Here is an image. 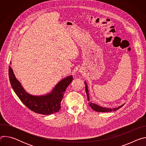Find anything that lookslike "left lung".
Wrapping results in <instances>:
<instances>
[{"label":"left lung","mask_w":146,"mask_h":146,"mask_svg":"<svg viewBox=\"0 0 146 146\" xmlns=\"http://www.w3.org/2000/svg\"><path fill=\"white\" fill-rule=\"evenodd\" d=\"M84 83H85V85H86V94H87V99H88V101L89 102L88 104H89V106L94 110H95V111H97V112H110V111H115V110H117L118 109H119V108H121V107H122L123 105H122L121 106L118 107V108H103L102 106H100L99 105H96V104L95 103H94L91 102L90 101V96H89V92H88V86L87 84V83L86 81H84Z\"/></svg>","instance_id":"8db88e82"}]
</instances>
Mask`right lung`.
I'll return each instance as SVG.
<instances>
[{"label": "right lung", "mask_w": 146, "mask_h": 146, "mask_svg": "<svg viewBox=\"0 0 146 146\" xmlns=\"http://www.w3.org/2000/svg\"><path fill=\"white\" fill-rule=\"evenodd\" d=\"M9 75L10 84L21 101L31 110L43 115L52 114L60 110V102L64 98V94L73 80L72 76H69L61 80L51 92L44 95L35 96L24 90L16 78L10 66L9 68Z\"/></svg>", "instance_id": "right-lung-1"}]
</instances>
